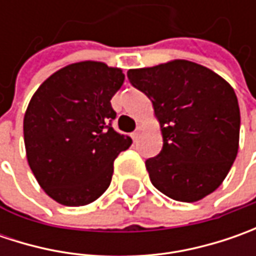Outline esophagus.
Segmentation results:
<instances>
[{
    "label": "esophagus",
    "mask_w": 256,
    "mask_h": 256,
    "mask_svg": "<svg viewBox=\"0 0 256 256\" xmlns=\"http://www.w3.org/2000/svg\"><path fill=\"white\" fill-rule=\"evenodd\" d=\"M131 136H132L134 141H136V140H138V136H140V131H138V130H136V131H134V132L131 134Z\"/></svg>",
    "instance_id": "obj_1"
}]
</instances>
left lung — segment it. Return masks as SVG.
I'll return each mask as SVG.
<instances>
[{
	"instance_id": "obj_1",
	"label": "left lung",
	"mask_w": 256,
	"mask_h": 256,
	"mask_svg": "<svg viewBox=\"0 0 256 256\" xmlns=\"http://www.w3.org/2000/svg\"><path fill=\"white\" fill-rule=\"evenodd\" d=\"M126 75L151 100L161 126L162 150L145 161L154 186L181 202L210 195L238 154L241 115L231 85L185 60L130 70Z\"/></svg>"
}]
</instances>
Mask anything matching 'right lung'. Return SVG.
Returning <instances> with one entry per match:
<instances>
[{
    "mask_svg": "<svg viewBox=\"0 0 256 256\" xmlns=\"http://www.w3.org/2000/svg\"><path fill=\"white\" fill-rule=\"evenodd\" d=\"M124 78L120 68L76 62L51 75L31 98L24 116L26 160L56 202L86 205L110 186L115 158L132 144L112 128L111 98Z\"/></svg>",
    "mask_w": 256,
    "mask_h": 256,
    "instance_id": "add662e5",
    "label": "right lung"
}]
</instances>
